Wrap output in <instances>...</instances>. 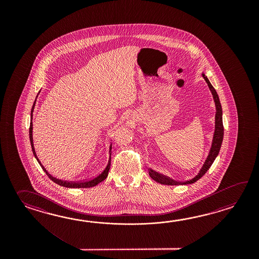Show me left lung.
<instances>
[{
  "label": "left lung",
  "instance_id": "left-lung-1",
  "mask_svg": "<svg viewBox=\"0 0 259 259\" xmlns=\"http://www.w3.org/2000/svg\"><path fill=\"white\" fill-rule=\"evenodd\" d=\"M205 81L207 83L208 87H209L211 93L213 94V98L215 101V133H214V138H213V143H212V146L210 149L209 154L207 156V158L204 162L203 167L201 168V170L198 173L197 176L194 177L192 180L187 181V182H176L174 180H172L168 177L164 176L162 174H159L157 172L149 168L148 172L150 177L155 181L156 182H159L161 184H165V185H183V184H191L193 182H197L199 179H201L202 177L204 176V174L206 173V171L208 170L210 166L213 164L214 160L215 157L218 156V154L220 153V147H221V143L223 141V134H224V127H223V122H222V108H221V105H220V98L219 95L217 94L215 89L212 86V84L210 83L208 78L204 76L203 74Z\"/></svg>",
  "mask_w": 259,
  "mask_h": 259
}]
</instances>
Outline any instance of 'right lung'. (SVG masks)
<instances>
[{
  "label": "right lung",
  "mask_w": 259,
  "mask_h": 259,
  "mask_svg": "<svg viewBox=\"0 0 259 259\" xmlns=\"http://www.w3.org/2000/svg\"><path fill=\"white\" fill-rule=\"evenodd\" d=\"M35 104H36V100H35L33 106H32V108H31V116H31V117H30L31 121H30V126H29V140H30V144H31V148H32V152H33L34 155H35V158L39 162V165L41 166V168L44 169V172L47 174V176L49 177L50 179H51L53 182H55L56 184H58V185H60V186H64V187L67 188L94 187V186H96L100 182L105 181V179H106V177L108 176V171L110 169L111 154L110 157H109V161H108V164L106 165V167H105V169L103 170V172H101L98 176L93 178V179H90V180H87V181L77 182H66V181H61V180H58V179H55L54 177H52L50 175L49 173L44 168V165L40 164V162H39V160L38 159V157H37V155H36V153H35V150H34L33 138H32V113H33Z\"/></svg>",
  "instance_id": "add662e5"
}]
</instances>
